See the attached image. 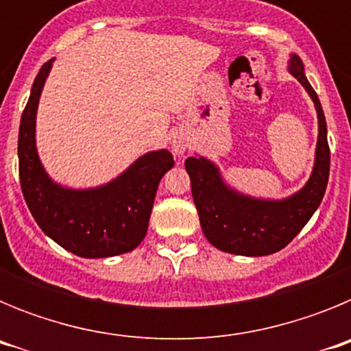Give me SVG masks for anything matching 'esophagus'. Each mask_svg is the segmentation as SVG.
I'll return each instance as SVG.
<instances>
[{
    "label": "esophagus",
    "mask_w": 351,
    "mask_h": 351,
    "mask_svg": "<svg viewBox=\"0 0 351 351\" xmlns=\"http://www.w3.org/2000/svg\"><path fill=\"white\" fill-rule=\"evenodd\" d=\"M170 145H172V151L176 154H182L186 151V142L182 138H173Z\"/></svg>",
    "instance_id": "34e87169"
}]
</instances>
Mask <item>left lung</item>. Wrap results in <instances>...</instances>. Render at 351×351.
<instances>
[{
	"label": "left lung",
	"instance_id": "obj_1",
	"mask_svg": "<svg viewBox=\"0 0 351 351\" xmlns=\"http://www.w3.org/2000/svg\"><path fill=\"white\" fill-rule=\"evenodd\" d=\"M290 73L302 84L318 114V142L311 178L302 190L285 200H262L241 195L226 186L218 167L206 158H188L191 193L207 241L218 250L244 256L272 255L283 250L320 206L328 182L330 149L318 95L311 88L299 56H291Z\"/></svg>",
	"mask_w": 351,
	"mask_h": 351
}]
</instances>
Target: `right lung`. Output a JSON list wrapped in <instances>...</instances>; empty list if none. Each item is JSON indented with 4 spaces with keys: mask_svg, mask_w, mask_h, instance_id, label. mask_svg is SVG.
Instances as JSON below:
<instances>
[{
    "mask_svg": "<svg viewBox=\"0 0 351 351\" xmlns=\"http://www.w3.org/2000/svg\"><path fill=\"white\" fill-rule=\"evenodd\" d=\"M52 61L40 68L19 128V178L24 200L52 241L82 258H107L135 250L145 237L158 184L173 158L167 149L138 158L108 184L70 190L51 181L35 144L36 108Z\"/></svg>",
    "mask_w": 351,
    "mask_h": 351,
    "instance_id": "right-lung-1",
    "label": "right lung"
}]
</instances>
